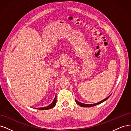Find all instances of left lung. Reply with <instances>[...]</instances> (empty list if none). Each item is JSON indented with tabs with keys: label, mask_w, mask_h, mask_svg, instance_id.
Wrapping results in <instances>:
<instances>
[{
	"label": "left lung",
	"mask_w": 131,
	"mask_h": 131,
	"mask_svg": "<svg viewBox=\"0 0 131 131\" xmlns=\"http://www.w3.org/2000/svg\"><path fill=\"white\" fill-rule=\"evenodd\" d=\"M110 96V95L109 96H108V97H106V98L104 99L103 100H102V101H101V102H98V103H94V104H85V103H81V102H79V101H78L76 100H75V102H76V103H77L79 105H80V106H82V107H91V106H93L97 105H98V104H100L102 103H103V102H104V101H105L106 100H108V99L109 98V97Z\"/></svg>",
	"instance_id": "obj_1"
}]
</instances>
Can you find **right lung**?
I'll use <instances>...</instances> for the list:
<instances>
[{
  "label": "right lung",
  "instance_id": "obj_1",
  "mask_svg": "<svg viewBox=\"0 0 131 131\" xmlns=\"http://www.w3.org/2000/svg\"><path fill=\"white\" fill-rule=\"evenodd\" d=\"M56 95L55 96V97L54 98V100L53 101V102L51 103L48 105L46 107H41V108H35V109H38L39 110H48L50 109H51L53 108V107L56 105V102H57V98H56Z\"/></svg>",
  "mask_w": 131,
  "mask_h": 131
}]
</instances>
